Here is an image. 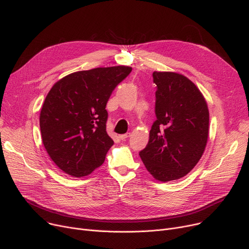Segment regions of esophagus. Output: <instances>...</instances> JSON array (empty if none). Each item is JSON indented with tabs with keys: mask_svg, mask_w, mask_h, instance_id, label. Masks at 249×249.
I'll use <instances>...</instances> for the list:
<instances>
[{
	"mask_svg": "<svg viewBox=\"0 0 249 249\" xmlns=\"http://www.w3.org/2000/svg\"><path fill=\"white\" fill-rule=\"evenodd\" d=\"M129 136H130V133H126V134H121L120 136V139H122V140H125V139H127Z\"/></svg>",
	"mask_w": 249,
	"mask_h": 249,
	"instance_id": "obj_1",
	"label": "esophagus"
}]
</instances>
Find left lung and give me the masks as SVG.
<instances>
[{
	"label": "left lung",
	"instance_id": "obj_1",
	"mask_svg": "<svg viewBox=\"0 0 249 249\" xmlns=\"http://www.w3.org/2000/svg\"><path fill=\"white\" fill-rule=\"evenodd\" d=\"M157 120L139 153L149 174L168 182L186 176L208 143L210 113L197 86L177 72L153 73Z\"/></svg>",
	"mask_w": 249,
	"mask_h": 249
}]
</instances>
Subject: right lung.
Wrapping results in <instances>:
<instances>
[{"instance_id":"obj_1","label":"right lung","mask_w":249,"mask_h":249,"mask_svg":"<svg viewBox=\"0 0 249 249\" xmlns=\"http://www.w3.org/2000/svg\"><path fill=\"white\" fill-rule=\"evenodd\" d=\"M132 68L100 67L71 73L49 91L39 115L42 143L55 165L73 177L103 165L114 144L106 131V106Z\"/></svg>"}]
</instances>
